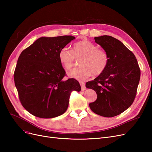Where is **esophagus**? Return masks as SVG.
Segmentation results:
<instances>
[{"instance_id":"obj_1","label":"esophagus","mask_w":152,"mask_h":152,"mask_svg":"<svg viewBox=\"0 0 152 152\" xmlns=\"http://www.w3.org/2000/svg\"><path fill=\"white\" fill-rule=\"evenodd\" d=\"M80 86H81V89L82 91H84L86 89V86H85V83L84 82H80Z\"/></svg>"}]
</instances>
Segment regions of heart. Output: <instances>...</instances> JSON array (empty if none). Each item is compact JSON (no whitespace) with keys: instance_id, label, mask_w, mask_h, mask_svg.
Masks as SVG:
<instances>
[{"instance_id":"obj_1","label":"heart","mask_w":152,"mask_h":152,"mask_svg":"<svg viewBox=\"0 0 152 152\" xmlns=\"http://www.w3.org/2000/svg\"><path fill=\"white\" fill-rule=\"evenodd\" d=\"M59 60L65 70L70 71L75 66L76 59L80 66L68 73L70 77L85 80L92 75H99L105 71L109 62L108 55L105 50L97 48L89 40H82L73 45L72 50L64 48L59 50Z\"/></svg>"}]
</instances>
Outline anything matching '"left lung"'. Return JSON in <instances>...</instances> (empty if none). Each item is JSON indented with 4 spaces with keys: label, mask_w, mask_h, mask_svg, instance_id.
<instances>
[{
    "label": "left lung",
    "mask_w": 152,
    "mask_h": 152,
    "mask_svg": "<svg viewBox=\"0 0 152 152\" xmlns=\"http://www.w3.org/2000/svg\"><path fill=\"white\" fill-rule=\"evenodd\" d=\"M94 40L107 51L109 62L102 74L86 84L97 94V99L89 103V107L99 115L113 117L134 102L140 68L134 54L120 40L109 35L96 37Z\"/></svg>",
    "instance_id": "left-lung-1"
}]
</instances>
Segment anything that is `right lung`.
<instances>
[{
    "label": "right lung",
    "mask_w": 152,
    "mask_h": 152,
    "mask_svg": "<svg viewBox=\"0 0 152 152\" xmlns=\"http://www.w3.org/2000/svg\"><path fill=\"white\" fill-rule=\"evenodd\" d=\"M75 39L72 35L40 37L18 58L15 84L22 106L33 115H61L68 108L72 92L81 90L73 78L63 80L66 72L58 58L59 50Z\"/></svg>",
    "instance_id": "right-lung-1"
}]
</instances>
